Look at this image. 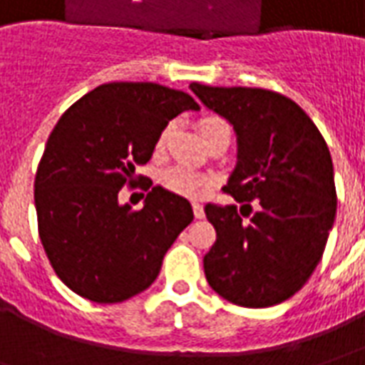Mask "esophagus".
<instances>
[{
  "label": "esophagus",
  "mask_w": 365,
  "mask_h": 365,
  "mask_svg": "<svg viewBox=\"0 0 365 365\" xmlns=\"http://www.w3.org/2000/svg\"><path fill=\"white\" fill-rule=\"evenodd\" d=\"M193 215H195V219H203L205 217V211H203L201 203H193Z\"/></svg>",
  "instance_id": "1"
}]
</instances>
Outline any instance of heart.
<instances>
[{
  "instance_id": "b5f03b06",
  "label": "heart",
  "mask_w": 365,
  "mask_h": 365,
  "mask_svg": "<svg viewBox=\"0 0 365 365\" xmlns=\"http://www.w3.org/2000/svg\"><path fill=\"white\" fill-rule=\"evenodd\" d=\"M199 135L203 140H211L215 135H219L221 130L229 128V125L221 119V117H215V115H207L203 119L197 120ZM174 133V125L170 123L164 127V130L160 133L158 140H156V148L162 150L166 146L168 138ZM160 183L166 187L168 191H172L175 195H182V197H199L203 191L211 185V178H207L203 174L193 172L187 166H172L164 170L160 174Z\"/></svg>"
}]
</instances>
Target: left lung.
<instances>
[{
	"mask_svg": "<svg viewBox=\"0 0 365 365\" xmlns=\"http://www.w3.org/2000/svg\"><path fill=\"white\" fill-rule=\"evenodd\" d=\"M190 88L229 120L238 143L237 168L222 190L242 207L238 213L237 205H205L217 230L203 258L207 282L235 305H277L311 277L334 225L329 146L309 115L282 93L201 83Z\"/></svg>",
	"mask_w": 365,
	"mask_h": 365,
	"instance_id": "1",
	"label": "left lung"
}]
</instances>
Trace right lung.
<instances>
[{
  "mask_svg": "<svg viewBox=\"0 0 365 365\" xmlns=\"http://www.w3.org/2000/svg\"><path fill=\"white\" fill-rule=\"evenodd\" d=\"M197 101L152 82H113L78 99L52 128L35 175L38 237L56 275L96 303L148 289L191 221L187 199L152 187L140 211L120 205L135 168L152 158L160 133ZM152 182L140 187L148 190Z\"/></svg>",
  "mask_w": 365,
  "mask_h": 365,
  "instance_id": "obj_1",
  "label": "right lung"
}]
</instances>
